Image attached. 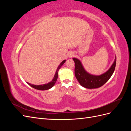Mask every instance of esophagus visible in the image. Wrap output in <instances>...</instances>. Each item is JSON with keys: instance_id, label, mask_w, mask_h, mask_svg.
<instances>
[{"instance_id": "1", "label": "esophagus", "mask_w": 131, "mask_h": 131, "mask_svg": "<svg viewBox=\"0 0 131 131\" xmlns=\"http://www.w3.org/2000/svg\"><path fill=\"white\" fill-rule=\"evenodd\" d=\"M73 56V53L72 52H69L68 53V57H72Z\"/></svg>"}]
</instances>
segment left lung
I'll list each match as a JSON object with an SVG mask.
<instances>
[{
  "label": "left lung",
  "instance_id": "obj_1",
  "mask_svg": "<svg viewBox=\"0 0 131 131\" xmlns=\"http://www.w3.org/2000/svg\"><path fill=\"white\" fill-rule=\"evenodd\" d=\"M75 63V75L80 84L86 89H96L102 86L108 81L113 75L116 63V57L109 70L100 75H94L88 73L78 59L73 58Z\"/></svg>",
  "mask_w": 131,
  "mask_h": 131
}]
</instances>
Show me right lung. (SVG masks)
I'll return each mask as SVG.
<instances>
[{
	"instance_id": "obj_1",
	"label": "right lung",
	"mask_w": 131,
	"mask_h": 131,
	"mask_svg": "<svg viewBox=\"0 0 131 131\" xmlns=\"http://www.w3.org/2000/svg\"><path fill=\"white\" fill-rule=\"evenodd\" d=\"M66 60L63 61L61 63V64L59 65V66L58 67V68L57 69V70L56 72V73L54 74V76L53 77V79H52V81H51L49 83H47V84H44V85H32V84H29V83H28V84H29V85H30L31 87H32L33 88L35 89H37V90H49L50 89H51V88H52V87L54 86V85L55 84V83H56L57 80V78H58V71L59 69H60L61 67L62 66V65L64 64L65 63Z\"/></svg>"
}]
</instances>
